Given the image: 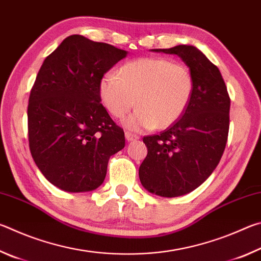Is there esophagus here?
<instances>
[{"label": "esophagus", "instance_id": "obj_1", "mask_svg": "<svg viewBox=\"0 0 261 261\" xmlns=\"http://www.w3.org/2000/svg\"><path fill=\"white\" fill-rule=\"evenodd\" d=\"M125 139L127 140V141H132V140H137V139H139V137L137 136V135H135V134H131V132H125Z\"/></svg>", "mask_w": 261, "mask_h": 261}]
</instances>
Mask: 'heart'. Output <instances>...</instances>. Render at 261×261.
Returning <instances> with one entry per match:
<instances>
[{
    "instance_id": "obj_1",
    "label": "heart",
    "mask_w": 261,
    "mask_h": 261,
    "mask_svg": "<svg viewBox=\"0 0 261 261\" xmlns=\"http://www.w3.org/2000/svg\"><path fill=\"white\" fill-rule=\"evenodd\" d=\"M99 91L103 106L116 118L138 106L124 122L129 129L151 130L169 126L182 116L191 100L193 81L184 65L162 57H144L123 65L118 74L106 72Z\"/></svg>"
}]
</instances>
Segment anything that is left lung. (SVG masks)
<instances>
[{"instance_id":"8db88e82","label":"left lung","mask_w":261,"mask_h":261,"mask_svg":"<svg viewBox=\"0 0 261 261\" xmlns=\"http://www.w3.org/2000/svg\"><path fill=\"white\" fill-rule=\"evenodd\" d=\"M152 51L177 55L193 81L191 100L179 120L143 139L147 156L139 167L141 185L156 196L174 198L197 189L219 165L228 138L230 99L220 70L198 48L178 45Z\"/></svg>"}]
</instances>
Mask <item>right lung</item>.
Listing matches in <instances>:
<instances>
[{
	"label": "right lung",
	"mask_w": 261,
	"mask_h": 261,
	"mask_svg": "<svg viewBox=\"0 0 261 261\" xmlns=\"http://www.w3.org/2000/svg\"><path fill=\"white\" fill-rule=\"evenodd\" d=\"M127 55L83 35L65 38L43 61L29 100L30 151L42 175L67 192L103 183L124 132L101 103L103 74Z\"/></svg>",
	"instance_id": "obj_1"
}]
</instances>
